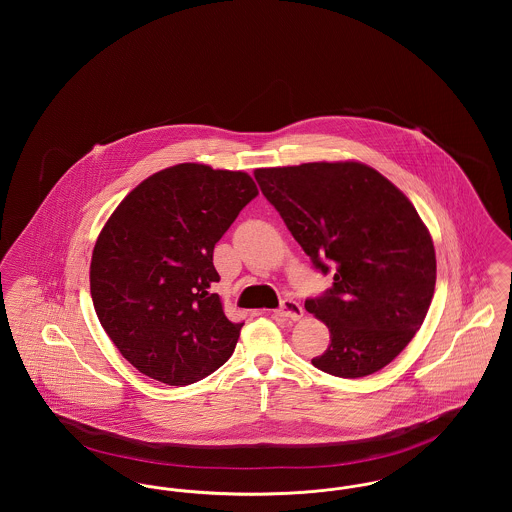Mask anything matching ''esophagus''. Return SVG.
Here are the masks:
<instances>
[{
	"mask_svg": "<svg viewBox=\"0 0 512 512\" xmlns=\"http://www.w3.org/2000/svg\"><path fill=\"white\" fill-rule=\"evenodd\" d=\"M303 313H305L303 307L297 301H293V299H284L280 309L274 311L276 317L290 318V320H299V318L303 317Z\"/></svg>",
	"mask_w": 512,
	"mask_h": 512,
	"instance_id": "obj_1",
	"label": "esophagus"
}]
</instances>
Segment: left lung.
Segmentation results:
<instances>
[{
  "mask_svg": "<svg viewBox=\"0 0 512 512\" xmlns=\"http://www.w3.org/2000/svg\"><path fill=\"white\" fill-rule=\"evenodd\" d=\"M295 242L334 284L305 309L330 330L311 363L340 378L390 365L420 330L436 288L434 242L413 203L357 161L257 169Z\"/></svg>",
  "mask_w": 512,
  "mask_h": 512,
  "instance_id": "1",
  "label": "left lung"
}]
</instances>
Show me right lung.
<instances>
[{
    "label": "right lung",
    "mask_w": 512,
    "mask_h": 512,
    "mask_svg": "<svg viewBox=\"0 0 512 512\" xmlns=\"http://www.w3.org/2000/svg\"><path fill=\"white\" fill-rule=\"evenodd\" d=\"M242 171L182 163L155 172L121 201L99 232L90 292L122 357L169 386L224 365L244 322L228 320L211 286L213 249L257 197Z\"/></svg>",
    "instance_id": "add662e5"
}]
</instances>
